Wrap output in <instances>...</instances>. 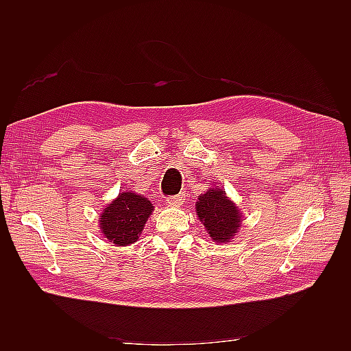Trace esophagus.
Listing matches in <instances>:
<instances>
[{
    "label": "esophagus",
    "mask_w": 351,
    "mask_h": 351,
    "mask_svg": "<svg viewBox=\"0 0 351 351\" xmlns=\"http://www.w3.org/2000/svg\"><path fill=\"white\" fill-rule=\"evenodd\" d=\"M184 202V195H175L167 197V204L171 206H180Z\"/></svg>",
    "instance_id": "esophagus-1"
}]
</instances>
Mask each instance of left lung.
Segmentation results:
<instances>
[{
  "mask_svg": "<svg viewBox=\"0 0 351 351\" xmlns=\"http://www.w3.org/2000/svg\"><path fill=\"white\" fill-rule=\"evenodd\" d=\"M197 217L215 243H229L241 226V213L221 187L210 189L197 197Z\"/></svg>",
  "mask_w": 351,
  "mask_h": 351,
  "instance_id": "8db88e82",
  "label": "left lung"
}]
</instances>
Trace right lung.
I'll return each instance as SVG.
<instances>
[{"label": "right lung", "instance_id": "add662e5", "mask_svg": "<svg viewBox=\"0 0 351 351\" xmlns=\"http://www.w3.org/2000/svg\"><path fill=\"white\" fill-rule=\"evenodd\" d=\"M154 206L147 197L132 191H122L111 200L99 215V228L104 237L116 245H130L138 240Z\"/></svg>", "mask_w": 351, "mask_h": 351}]
</instances>
